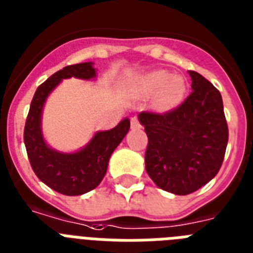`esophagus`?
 Segmentation results:
<instances>
[{
	"mask_svg": "<svg viewBox=\"0 0 253 253\" xmlns=\"http://www.w3.org/2000/svg\"><path fill=\"white\" fill-rule=\"evenodd\" d=\"M130 125L133 129H139L142 126L141 123H139V120H138V118H135V116L134 118L130 119Z\"/></svg>",
	"mask_w": 253,
	"mask_h": 253,
	"instance_id": "1",
	"label": "esophagus"
}]
</instances>
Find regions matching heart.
I'll return each instance as SVG.
<instances>
[{
    "instance_id": "obj_1",
    "label": "heart",
    "mask_w": 253,
    "mask_h": 253,
    "mask_svg": "<svg viewBox=\"0 0 253 253\" xmlns=\"http://www.w3.org/2000/svg\"><path fill=\"white\" fill-rule=\"evenodd\" d=\"M186 80L172 76L167 71H154L141 77L138 89L146 95L156 93L155 103L162 110H170L182 102L186 93Z\"/></svg>"
}]
</instances>
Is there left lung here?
Returning <instances> with one entry per match:
<instances>
[{"label": "left lung", "instance_id": "left-lung-1", "mask_svg": "<svg viewBox=\"0 0 253 253\" xmlns=\"http://www.w3.org/2000/svg\"><path fill=\"white\" fill-rule=\"evenodd\" d=\"M193 91L167 112L143 111L147 134L146 170L160 189L187 195L216 176L226 151L229 129L220 91L195 71H189Z\"/></svg>", "mask_w": 253, "mask_h": 253}]
</instances>
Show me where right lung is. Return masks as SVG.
Masks as SVG:
<instances>
[{"mask_svg":"<svg viewBox=\"0 0 253 253\" xmlns=\"http://www.w3.org/2000/svg\"><path fill=\"white\" fill-rule=\"evenodd\" d=\"M95 70L91 63L71 64L43 81L33 95L24 126V145L33 172L50 189L63 195H81L101 183L107 172L110 156L123 141L130 122L124 119L111 130L99 131L89 145L75 154H60L49 149L41 134V111L43 102L62 79H91Z\"/></svg>","mask_w":253,"mask_h":253,"instance_id":"add662e5","label":"right lung"}]
</instances>
